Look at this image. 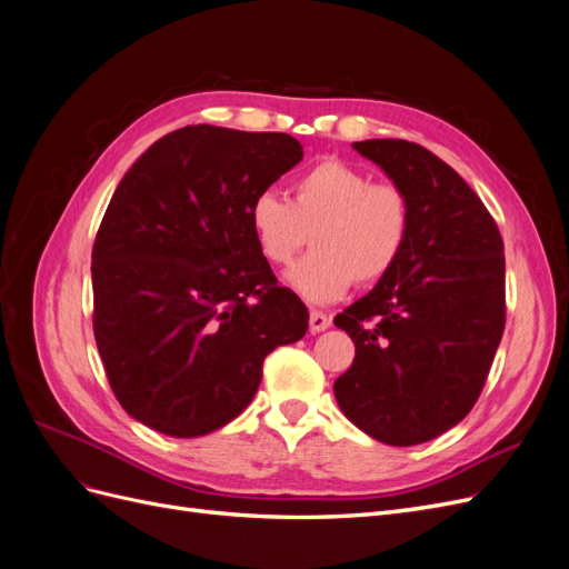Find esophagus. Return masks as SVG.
Instances as JSON below:
<instances>
[{
	"mask_svg": "<svg viewBox=\"0 0 569 569\" xmlns=\"http://www.w3.org/2000/svg\"><path fill=\"white\" fill-rule=\"evenodd\" d=\"M330 318H327L322 311H311V316H308V330H311L313 335L318 332H325L327 327H330Z\"/></svg>",
	"mask_w": 569,
	"mask_h": 569,
	"instance_id": "obj_1",
	"label": "esophagus"
}]
</instances>
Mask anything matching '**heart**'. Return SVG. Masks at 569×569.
<instances>
[{
  "label": "heart",
  "mask_w": 569,
  "mask_h": 569,
  "mask_svg": "<svg viewBox=\"0 0 569 569\" xmlns=\"http://www.w3.org/2000/svg\"><path fill=\"white\" fill-rule=\"evenodd\" d=\"M249 228L272 266H289L311 237L313 251L287 272V282L306 301L330 303L353 280L375 284L401 261L410 203L401 187L322 159L295 178L289 201L274 192L256 194Z\"/></svg>",
  "instance_id": "obj_1"
}]
</instances>
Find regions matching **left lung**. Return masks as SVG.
<instances>
[{"label": "left lung", "mask_w": 569, "mask_h": 569, "mask_svg": "<svg viewBox=\"0 0 569 569\" xmlns=\"http://www.w3.org/2000/svg\"><path fill=\"white\" fill-rule=\"evenodd\" d=\"M410 203L396 268L335 318L356 343L337 403L358 429L416 446L477 403L506 327L503 239L487 206L432 151L406 140L356 142Z\"/></svg>", "instance_id": "left-lung-1"}]
</instances>
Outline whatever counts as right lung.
<instances>
[{
  "instance_id": "obj_1",
  "label": "right lung",
  "mask_w": 569,
  "mask_h": 569,
  "mask_svg": "<svg viewBox=\"0 0 569 569\" xmlns=\"http://www.w3.org/2000/svg\"><path fill=\"white\" fill-rule=\"evenodd\" d=\"M303 159L284 132L187 126L116 187L92 249L94 339L128 416L168 437L234 420L266 356L308 330L249 228L256 194Z\"/></svg>"
}]
</instances>
